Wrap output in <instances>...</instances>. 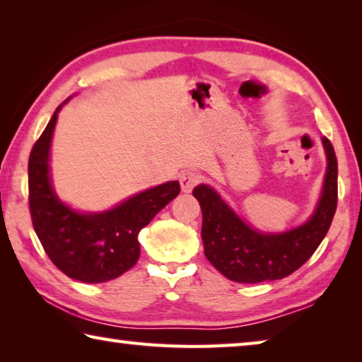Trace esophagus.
<instances>
[{"mask_svg": "<svg viewBox=\"0 0 362 362\" xmlns=\"http://www.w3.org/2000/svg\"><path fill=\"white\" fill-rule=\"evenodd\" d=\"M199 182H201V175L198 173H194V170H185V173H182L180 175L182 192L189 193Z\"/></svg>", "mask_w": 362, "mask_h": 362, "instance_id": "34e87169", "label": "esophagus"}]
</instances>
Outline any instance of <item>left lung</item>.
<instances>
[{
    "label": "left lung",
    "instance_id": "obj_1",
    "mask_svg": "<svg viewBox=\"0 0 362 362\" xmlns=\"http://www.w3.org/2000/svg\"><path fill=\"white\" fill-rule=\"evenodd\" d=\"M327 170L321 199L310 220L284 233H260L241 220L216 189L198 185L193 196L203 211L204 254L225 278L236 283H263L289 276L315 254L327 235L337 209V158L322 137Z\"/></svg>",
    "mask_w": 362,
    "mask_h": 362
}]
</instances>
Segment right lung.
<instances>
[{
  "instance_id": "add662e5",
  "label": "right lung",
  "mask_w": 362,
  "mask_h": 362,
  "mask_svg": "<svg viewBox=\"0 0 362 362\" xmlns=\"http://www.w3.org/2000/svg\"><path fill=\"white\" fill-rule=\"evenodd\" d=\"M62 105L30 153V216L47 257L60 272L83 283H105L136 265L140 230L180 193V183L174 180L145 189L105 212L73 211L54 193L49 175V148Z\"/></svg>"
}]
</instances>
